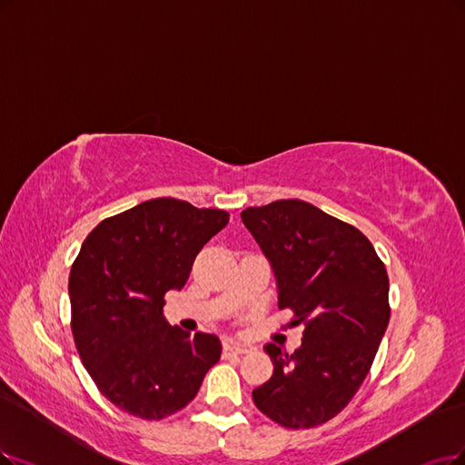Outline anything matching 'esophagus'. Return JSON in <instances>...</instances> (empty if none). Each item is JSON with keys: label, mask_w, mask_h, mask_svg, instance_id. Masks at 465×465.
Returning a JSON list of instances; mask_svg holds the SVG:
<instances>
[{"label": "esophagus", "mask_w": 465, "mask_h": 465, "mask_svg": "<svg viewBox=\"0 0 465 465\" xmlns=\"http://www.w3.org/2000/svg\"><path fill=\"white\" fill-rule=\"evenodd\" d=\"M249 352V349L245 345H239V342H226L223 345V356H232V354H245Z\"/></svg>", "instance_id": "1"}]
</instances>
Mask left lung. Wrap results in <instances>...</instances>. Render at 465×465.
Here are the masks:
<instances>
[{
  "label": "left lung",
  "instance_id": "1",
  "mask_svg": "<svg viewBox=\"0 0 465 465\" xmlns=\"http://www.w3.org/2000/svg\"><path fill=\"white\" fill-rule=\"evenodd\" d=\"M242 220L273 268L280 308L304 323L293 354L264 347L273 373L252 391L264 416L287 429L335 418L373 364L389 325V276L370 239L301 199L249 206Z\"/></svg>",
  "mask_w": 465,
  "mask_h": 465
}]
</instances>
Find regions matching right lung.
Returning <instances> with one entry per match:
<instances>
[{
  "label": "right lung",
  "mask_w": 465,
  "mask_h": 465,
  "mask_svg": "<svg viewBox=\"0 0 465 465\" xmlns=\"http://www.w3.org/2000/svg\"><path fill=\"white\" fill-rule=\"evenodd\" d=\"M230 220L220 209L159 197L99 222L68 278L76 351L103 397L149 421L176 414L222 352L216 335L168 325L164 295Z\"/></svg>",
  "instance_id": "right-lung-1"
}]
</instances>
